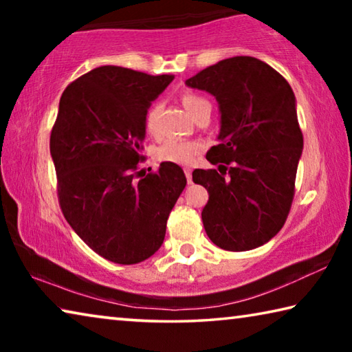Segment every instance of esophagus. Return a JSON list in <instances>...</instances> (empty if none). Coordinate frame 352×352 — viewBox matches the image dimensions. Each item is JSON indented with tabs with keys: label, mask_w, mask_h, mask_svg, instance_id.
<instances>
[{
	"label": "esophagus",
	"mask_w": 352,
	"mask_h": 352,
	"mask_svg": "<svg viewBox=\"0 0 352 352\" xmlns=\"http://www.w3.org/2000/svg\"><path fill=\"white\" fill-rule=\"evenodd\" d=\"M184 175H186V180H188V184L192 183V170H190L189 168H184Z\"/></svg>",
	"instance_id": "obj_1"
}]
</instances>
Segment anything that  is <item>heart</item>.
Wrapping results in <instances>:
<instances>
[{
  "instance_id": "1",
  "label": "heart",
  "mask_w": 352,
  "mask_h": 352,
  "mask_svg": "<svg viewBox=\"0 0 352 352\" xmlns=\"http://www.w3.org/2000/svg\"><path fill=\"white\" fill-rule=\"evenodd\" d=\"M204 102H206V100L195 96V94L188 93L183 96V105L189 115H192L194 110ZM157 115H158V105H153L146 116V129L147 132L152 135L157 132ZM200 152H201V144L197 141L169 138L157 147V151H155V157H157V160H160V162H166V163L192 164L195 160H197Z\"/></svg>"
}]
</instances>
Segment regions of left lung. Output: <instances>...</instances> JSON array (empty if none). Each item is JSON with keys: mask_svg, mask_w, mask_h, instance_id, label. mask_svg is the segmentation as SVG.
<instances>
[{"mask_svg": "<svg viewBox=\"0 0 352 352\" xmlns=\"http://www.w3.org/2000/svg\"><path fill=\"white\" fill-rule=\"evenodd\" d=\"M186 85L216 98L219 144L206 160L230 164L192 172L210 194L201 211L206 234L228 252L264 245L283 228L294 200L302 153L295 94L278 71L248 56L220 60Z\"/></svg>", "mask_w": 352, "mask_h": 352, "instance_id": "1", "label": "left lung"}]
</instances>
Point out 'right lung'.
I'll list each match as a JSON object with an SVG mask.
<instances>
[{
  "label": "right lung",
  "instance_id": "1",
  "mask_svg": "<svg viewBox=\"0 0 352 352\" xmlns=\"http://www.w3.org/2000/svg\"><path fill=\"white\" fill-rule=\"evenodd\" d=\"M172 74L105 65L69 83L51 132L58 201L76 234L102 258L138 264L158 252L186 177L175 163L136 174L147 110Z\"/></svg>",
  "mask_w": 352,
  "mask_h": 352
}]
</instances>
